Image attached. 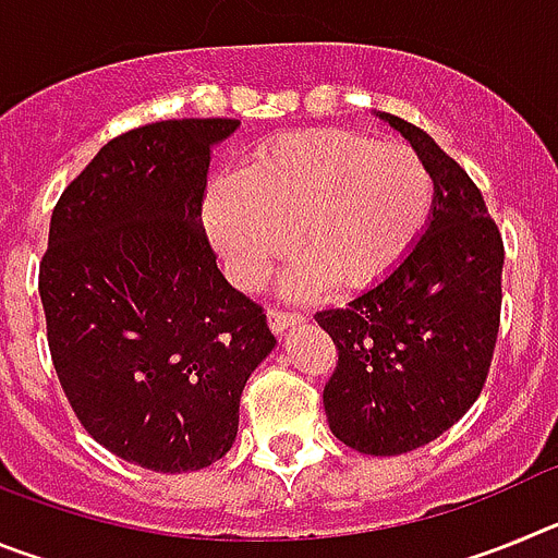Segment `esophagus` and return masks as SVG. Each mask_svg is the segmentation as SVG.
<instances>
[{"instance_id":"esophagus-1","label":"esophagus","mask_w":558,"mask_h":558,"mask_svg":"<svg viewBox=\"0 0 558 558\" xmlns=\"http://www.w3.org/2000/svg\"><path fill=\"white\" fill-rule=\"evenodd\" d=\"M293 324H302V315H299V313H288V310L268 307V327H270V332L282 335L284 329L293 327Z\"/></svg>"}]
</instances>
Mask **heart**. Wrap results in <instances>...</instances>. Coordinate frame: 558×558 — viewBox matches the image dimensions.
Here are the masks:
<instances>
[{"label":"heart","instance_id":"heart-1","mask_svg":"<svg viewBox=\"0 0 558 558\" xmlns=\"http://www.w3.org/2000/svg\"><path fill=\"white\" fill-rule=\"evenodd\" d=\"M433 204L436 179L413 147L313 128L279 133L245 175L215 181L204 218L226 274L245 290L295 243L304 256L284 288L302 295L327 279L338 290L388 279L425 234Z\"/></svg>","mask_w":558,"mask_h":558}]
</instances>
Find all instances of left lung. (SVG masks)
<instances>
[{
    "label": "left lung",
    "instance_id": "left-lung-1",
    "mask_svg": "<svg viewBox=\"0 0 558 558\" xmlns=\"http://www.w3.org/2000/svg\"><path fill=\"white\" fill-rule=\"evenodd\" d=\"M430 165V223L388 279L315 313L338 349L329 430L366 456L430 445L475 405L500 329L502 236L475 181L430 133L379 113Z\"/></svg>",
    "mask_w": 558,
    "mask_h": 558
}]
</instances>
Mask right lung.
<instances>
[{
	"label": "right lung",
	"mask_w": 558,
	"mask_h": 558,
	"mask_svg": "<svg viewBox=\"0 0 558 558\" xmlns=\"http://www.w3.org/2000/svg\"><path fill=\"white\" fill-rule=\"evenodd\" d=\"M236 125L122 133L49 220L38 293L63 393L97 445L153 472L204 470L231 450L245 383L276 347L201 223L211 145Z\"/></svg>",
	"instance_id": "right-lung-1"
}]
</instances>
